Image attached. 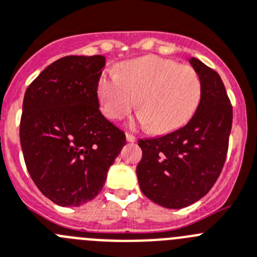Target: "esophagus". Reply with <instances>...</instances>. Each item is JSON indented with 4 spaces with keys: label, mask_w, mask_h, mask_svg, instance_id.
I'll return each mask as SVG.
<instances>
[{
    "label": "esophagus",
    "mask_w": 257,
    "mask_h": 257,
    "mask_svg": "<svg viewBox=\"0 0 257 257\" xmlns=\"http://www.w3.org/2000/svg\"><path fill=\"white\" fill-rule=\"evenodd\" d=\"M125 138L128 142H136V141H137L136 136H133V134H131V133H125Z\"/></svg>",
    "instance_id": "obj_1"
}]
</instances>
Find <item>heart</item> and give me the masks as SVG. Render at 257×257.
I'll use <instances>...</instances> for the list:
<instances>
[{
	"instance_id": "heart-1",
	"label": "heart",
	"mask_w": 257,
	"mask_h": 257,
	"mask_svg": "<svg viewBox=\"0 0 257 257\" xmlns=\"http://www.w3.org/2000/svg\"><path fill=\"white\" fill-rule=\"evenodd\" d=\"M97 94L108 119H123L137 103L138 121L150 125L154 133L164 134L193 116L202 96V82L191 65L145 56L121 64L117 74H102Z\"/></svg>"
}]
</instances>
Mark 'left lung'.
Segmentation results:
<instances>
[{"label":"left lung","instance_id":"obj_1","mask_svg":"<svg viewBox=\"0 0 257 257\" xmlns=\"http://www.w3.org/2000/svg\"><path fill=\"white\" fill-rule=\"evenodd\" d=\"M189 62L202 82L195 115L172 133L138 141L141 191L168 209L189 206L212 188L225 163L232 129V103L220 75L195 57Z\"/></svg>","mask_w":257,"mask_h":257}]
</instances>
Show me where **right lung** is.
I'll list each match as a JSON object with an SVG mask.
<instances>
[{
	"instance_id": "obj_1",
	"label": "right lung",
	"mask_w": 257,
	"mask_h": 257,
	"mask_svg": "<svg viewBox=\"0 0 257 257\" xmlns=\"http://www.w3.org/2000/svg\"><path fill=\"white\" fill-rule=\"evenodd\" d=\"M105 57L65 56L48 65L24 94L20 143L34 184L60 206H80L105 184L125 145L100 111L97 84Z\"/></svg>"
}]
</instances>
